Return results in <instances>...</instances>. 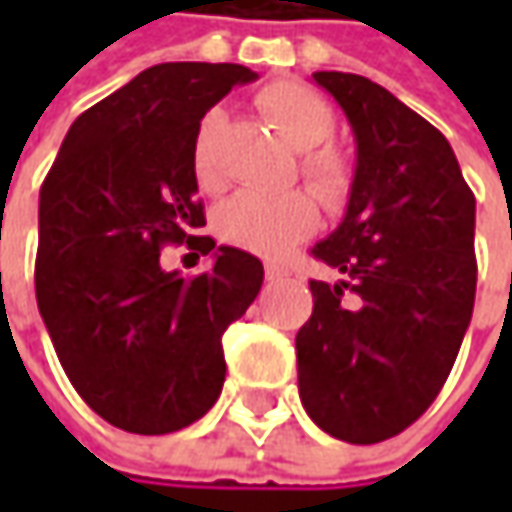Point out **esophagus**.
I'll list each match as a JSON object with an SVG mask.
<instances>
[{
    "instance_id": "esophagus-1",
    "label": "esophagus",
    "mask_w": 512,
    "mask_h": 512,
    "mask_svg": "<svg viewBox=\"0 0 512 512\" xmlns=\"http://www.w3.org/2000/svg\"><path fill=\"white\" fill-rule=\"evenodd\" d=\"M265 276H267V282H282V279H287V270L279 265H267Z\"/></svg>"
}]
</instances>
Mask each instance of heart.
<instances>
[{"label": "heart", "mask_w": 512, "mask_h": 512, "mask_svg": "<svg viewBox=\"0 0 512 512\" xmlns=\"http://www.w3.org/2000/svg\"><path fill=\"white\" fill-rule=\"evenodd\" d=\"M256 102L267 116V122L279 130V136L290 148L305 150L302 176L310 190L325 205H339L350 185V170L342 153L325 145L336 130V116L325 96L305 82L282 79L267 85ZM222 119L225 116L219 108L207 110L193 133V176L202 190H216L222 185L213 156ZM316 222H319L316 205L302 190H287V193L242 190L230 196L225 205H219L213 216L216 236L222 242L265 259H279L290 253L313 233Z\"/></svg>", "instance_id": "obj_1"}]
</instances>
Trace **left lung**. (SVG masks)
Returning a JSON list of instances; mask_svg holds the SVG:
<instances>
[{"label": "left lung", "mask_w": 512, "mask_h": 512, "mask_svg": "<svg viewBox=\"0 0 512 512\" xmlns=\"http://www.w3.org/2000/svg\"><path fill=\"white\" fill-rule=\"evenodd\" d=\"M313 82L344 110L356 173L342 225L313 256L339 282H310L296 333L299 396L350 444L399 436L439 396L476 299V196L450 142L382 85L339 70Z\"/></svg>", "instance_id": "8db88e82"}]
</instances>
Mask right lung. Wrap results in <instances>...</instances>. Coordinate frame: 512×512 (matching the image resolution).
<instances>
[{
    "label": "right lung",
    "instance_id": "obj_1",
    "mask_svg": "<svg viewBox=\"0 0 512 512\" xmlns=\"http://www.w3.org/2000/svg\"><path fill=\"white\" fill-rule=\"evenodd\" d=\"M245 65L165 62L73 125L39 190L36 302L76 393L119 430L162 436L202 419L225 384L222 333L245 316L265 267L196 236L193 133ZM214 253L185 280L158 265L181 244Z\"/></svg>",
    "mask_w": 512,
    "mask_h": 512
}]
</instances>
